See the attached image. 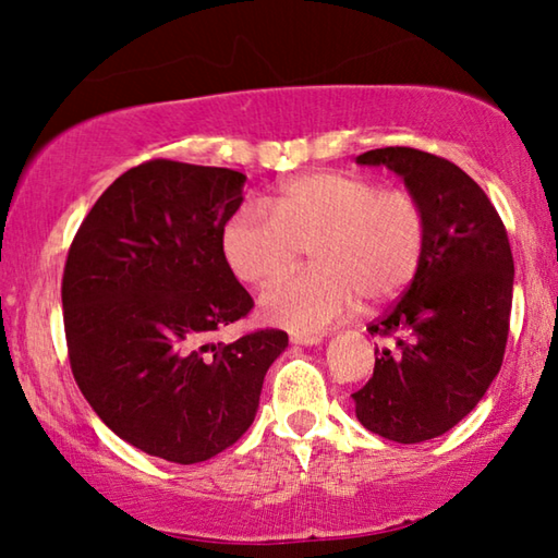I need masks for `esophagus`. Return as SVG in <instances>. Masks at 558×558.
<instances>
[{"instance_id": "1", "label": "esophagus", "mask_w": 558, "mask_h": 558, "mask_svg": "<svg viewBox=\"0 0 558 558\" xmlns=\"http://www.w3.org/2000/svg\"><path fill=\"white\" fill-rule=\"evenodd\" d=\"M323 342V335H292L290 337V344L295 347H317Z\"/></svg>"}]
</instances>
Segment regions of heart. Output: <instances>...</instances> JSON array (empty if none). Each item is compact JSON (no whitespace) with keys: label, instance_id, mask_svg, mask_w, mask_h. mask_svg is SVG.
I'll use <instances>...</instances> for the list:
<instances>
[{"label":"heart","instance_id":"1","mask_svg":"<svg viewBox=\"0 0 558 558\" xmlns=\"http://www.w3.org/2000/svg\"><path fill=\"white\" fill-rule=\"evenodd\" d=\"M266 206L245 204L223 226L221 248L235 278L266 288L313 248L315 270L260 298V319L315 335L352 313L359 298L381 305L411 286L428 245L426 206L409 189L369 177L313 172L290 179Z\"/></svg>","mask_w":558,"mask_h":558}]
</instances>
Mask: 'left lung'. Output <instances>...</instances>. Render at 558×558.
Instances as JSON below:
<instances>
[{
  "label": "left lung",
  "mask_w": 558,
  "mask_h": 558,
  "mask_svg": "<svg viewBox=\"0 0 558 558\" xmlns=\"http://www.w3.org/2000/svg\"><path fill=\"white\" fill-rule=\"evenodd\" d=\"M356 165L386 167L426 206V256L403 298L369 325L393 337L352 393L359 423L396 442H423L465 418L502 366L514 260L493 202L458 165L413 147H381Z\"/></svg>",
  "instance_id": "8db88e82"
}]
</instances>
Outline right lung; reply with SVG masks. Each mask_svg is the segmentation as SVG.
<instances>
[{
	"label": "right lung",
	"instance_id": "right-lung-1",
	"mask_svg": "<svg viewBox=\"0 0 558 558\" xmlns=\"http://www.w3.org/2000/svg\"><path fill=\"white\" fill-rule=\"evenodd\" d=\"M243 184L223 167H132L93 204L65 260L75 384L116 436L179 465L219 456L248 430L266 372L288 347L280 329L206 342L253 307L221 248Z\"/></svg>",
	"mask_w": 558,
	"mask_h": 558
}]
</instances>
